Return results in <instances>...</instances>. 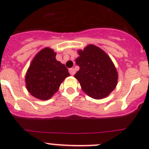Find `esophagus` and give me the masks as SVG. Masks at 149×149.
<instances>
[{"label":"esophagus","mask_w":149,"mask_h":149,"mask_svg":"<svg viewBox=\"0 0 149 149\" xmlns=\"http://www.w3.org/2000/svg\"><path fill=\"white\" fill-rule=\"evenodd\" d=\"M69 73H70V74L71 76H73L75 74V73H76V70H75V69L73 68H71L69 69Z\"/></svg>","instance_id":"34e87169"}]
</instances>
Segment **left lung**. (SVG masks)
<instances>
[{
    "instance_id": "1",
    "label": "left lung",
    "mask_w": 149,
    "mask_h": 149,
    "mask_svg": "<svg viewBox=\"0 0 149 149\" xmlns=\"http://www.w3.org/2000/svg\"><path fill=\"white\" fill-rule=\"evenodd\" d=\"M76 59L80 67L74 77L80 83L82 90L95 100L105 98L116 87L118 73L109 55L99 47L88 45L78 50Z\"/></svg>"
}]
</instances>
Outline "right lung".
<instances>
[{
  "instance_id": "1",
  "label": "right lung",
  "mask_w": 149,
  "mask_h": 149,
  "mask_svg": "<svg viewBox=\"0 0 149 149\" xmlns=\"http://www.w3.org/2000/svg\"><path fill=\"white\" fill-rule=\"evenodd\" d=\"M55 56L56 52L51 48L41 49L33 58L26 71V89L38 100H49L65 78L70 76L67 68L57 61Z\"/></svg>"
}]
</instances>
